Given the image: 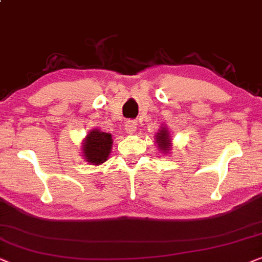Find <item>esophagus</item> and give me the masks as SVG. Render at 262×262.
<instances>
[{
    "instance_id": "34e87169",
    "label": "esophagus",
    "mask_w": 262,
    "mask_h": 262,
    "mask_svg": "<svg viewBox=\"0 0 262 262\" xmlns=\"http://www.w3.org/2000/svg\"><path fill=\"white\" fill-rule=\"evenodd\" d=\"M124 129L128 134H134L135 130H137V122L127 121L124 123Z\"/></svg>"
}]
</instances>
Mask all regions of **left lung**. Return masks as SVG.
<instances>
[{
	"instance_id": "1",
	"label": "left lung",
	"mask_w": 262,
	"mask_h": 262,
	"mask_svg": "<svg viewBox=\"0 0 262 262\" xmlns=\"http://www.w3.org/2000/svg\"><path fill=\"white\" fill-rule=\"evenodd\" d=\"M156 139V144L158 146V148L160 149V152H163L164 155H169L170 149L172 147V139L171 135H170L169 129L166 128L165 124L160 125V128L157 132V134L155 135Z\"/></svg>"
}]
</instances>
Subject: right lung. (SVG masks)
<instances>
[{"label":"right lung","instance_id":"1","mask_svg":"<svg viewBox=\"0 0 262 262\" xmlns=\"http://www.w3.org/2000/svg\"><path fill=\"white\" fill-rule=\"evenodd\" d=\"M113 148V135L110 133L92 129L82 140L81 155L87 163L100 165L106 162Z\"/></svg>","mask_w":262,"mask_h":262}]
</instances>
